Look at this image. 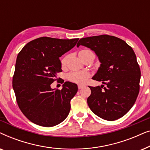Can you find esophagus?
Masks as SVG:
<instances>
[{
	"label": "esophagus",
	"mask_w": 150,
	"mask_h": 150,
	"mask_svg": "<svg viewBox=\"0 0 150 150\" xmlns=\"http://www.w3.org/2000/svg\"><path fill=\"white\" fill-rule=\"evenodd\" d=\"M84 87H85V85H81V84H79V85H78V88H79V89H81L82 88H83Z\"/></svg>",
	"instance_id": "esophagus-1"
}]
</instances>
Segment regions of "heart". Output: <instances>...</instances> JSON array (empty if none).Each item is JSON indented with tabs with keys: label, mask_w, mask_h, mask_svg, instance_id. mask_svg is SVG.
Wrapping results in <instances>:
<instances>
[{
	"label": "heart",
	"mask_w": 150,
	"mask_h": 150,
	"mask_svg": "<svg viewBox=\"0 0 150 150\" xmlns=\"http://www.w3.org/2000/svg\"><path fill=\"white\" fill-rule=\"evenodd\" d=\"M94 54L92 51L89 50H82L79 52V54L80 57H84L87 54ZM67 56L63 57L62 60H61V64L64 65L67 62ZM90 76V74L87 71H71L67 76V79L69 81L74 82V83H85L87 81L88 79Z\"/></svg>",
	"instance_id": "obj_1"
}]
</instances>
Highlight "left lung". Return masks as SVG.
Masks as SVG:
<instances>
[{"instance_id":"obj_1","label":"left lung","mask_w":150,"mask_h":150,"mask_svg":"<svg viewBox=\"0 0 150 150\" xmlns=\"http://www.w3.org/2000/svg\"><path fill=\"white\" fill-rule=\"evenodd\" d=\"M81 45L93 50L101 63L92 79L103 85L89 87L90 109L103 120H118L130 110L139 93L141 70L134 50L125 41L108 35L82 38L77 47Z\"/></svg>"}]
</instances>
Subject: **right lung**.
I'll use <instances>...</instances> for the list:
<instances>
[{"mask_svg": "<svg viewBox=\"0 0 150 150\" xmlns=\"http://www.w3.org/2000/svg\"><path fill=\"white\" fill-rule=\"evenodd\" d=\"M79 40L42 37L26 44L18 54L13 89L20 109L34 124L54 126L68 115L77 85L65 82L61 90L52 89L50 85L58 80L57 74L62 71L59 57Z\"/></svg>", "mask_w": 150, "mask_h": 150, "instance_id": "obj_1", "label": "right lung"}]
</instances>
